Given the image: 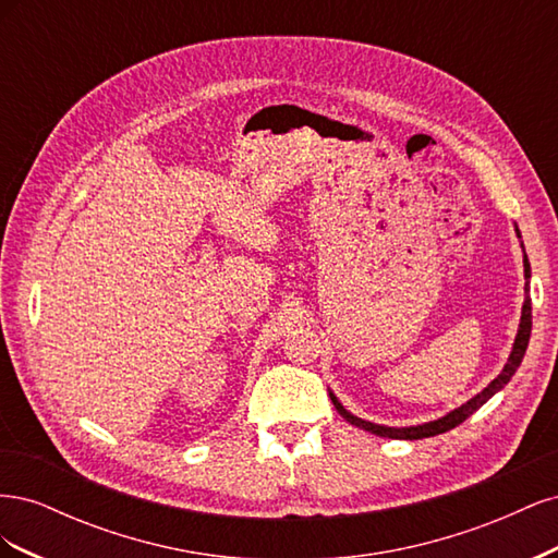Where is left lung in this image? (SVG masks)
Masks as SVG:
<instances>
[{
  "label": "left lung",
  "instance_id": "8db88e82",
  "mask_svg": "<svg viewBox=\"0 0 558 558\" xmlns=\"http://www.w3.org/2000/svg\"><path fill=\"white\" fill-rule=\"evenodd\" d=\"M523 269H526V300H523V310H521V324H519V332H517V340H514V347H512V353L508 363H505L502 373L488 384L482 393H477L472 400H468L465 404H461L459 410L449 412L447 416L437 418V421H430V424H424V426H410V428H386V426H377V424H369V421H363L359 416L349 414L340 402H337V398L330 393V400L335 404V410L340 412L349 424L359 426L363 430H369L375 435H381V437H393V440H421V437H433V435H440V433H447L451 428H456L459 424H463V421L472 414L477 412L482 404L492 398L496 391H500V388L508 384L512 379V375L517 373V367L521 365V359L523 353H526V347H529V337H531V298H529V279H531V265H529V258L526 253H523Z\"/></svg>",
  "mask_w": 558,
  "mask_h": 558
}]
</instances>
